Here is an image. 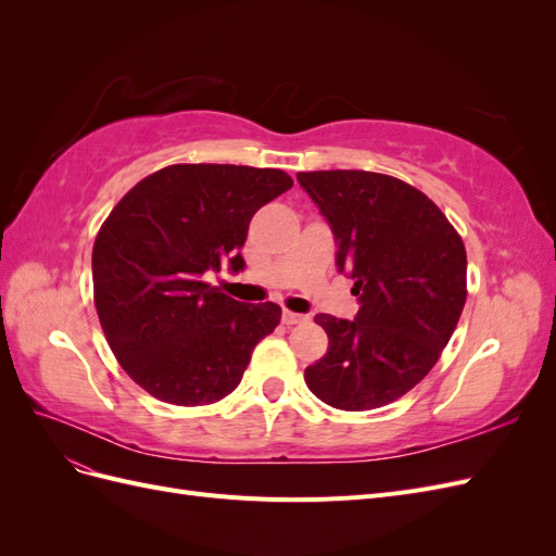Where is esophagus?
Listing matches in <instances>:
<instances>
[{"mask_svg":"<svg viewBox=\"0 0 556 556\" xmlns=\"http://www.w3.org/2000/svg\"><path fill=\"white\" fill-rule=\"evenodd\" d=\"M306 315H301V313H292V311H282V323L288 325V327H292V325H301V323H306Z\"/></svg>","mask_w":556,"mask_h":556,"instance_id":"obj_1","label":"esophagus"}]
</instances>
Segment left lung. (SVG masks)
I'll use <instances>...</instances> for the list:
<instances>
[{"mask_svg":"<svg viewBox=\"0 0 556 556\" xmlns=\"http://www.w3.org/2000/svg\"><path fill=\"white\" fill-rule=\"evenodd\" d=\"M331 227L336 266L355 280V319L327 313V355L306 368L308 390L341 410L396 401L439 362L466 304V250L433 201L374 172L296 174Z\"/></svg>","mask_w":556,"mask_h":556,"instance_id":"1","label":"left lung"}]
</instances>
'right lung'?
Here are the masks:
<instances>
[{
    "label": "right lung",
    "mask_w": 556,
    "mask_h": 556,
    "mask_svg": "<svg viewBox=\"0 0 556 556\" xmlns=\"http://www.w3.org/2000/svg\"><path fill=\"white\" fill-rule=\"evenodd\" d=\"M290 188L280 169L174 164L117 201L92 248L94 306L115 359L148 394L206 406L237 390L280 306L243 304L206 276L243 271L252 215Z\"/></svg>",
    "instance_id": "obj_1"
}]
</instances>
